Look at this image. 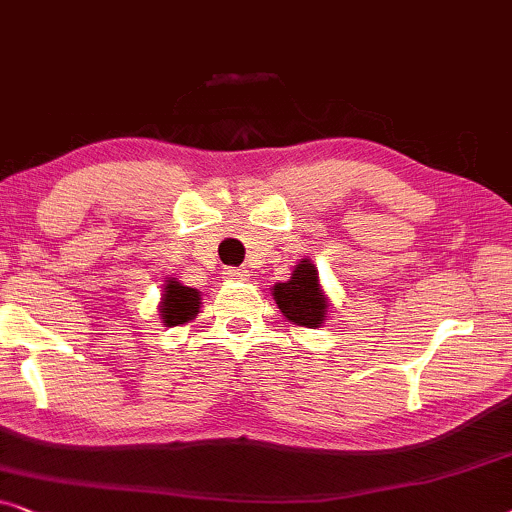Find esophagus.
<instances>
[{"label":"esophagus","mask_w":512,"mask_h":512,"mask_svg":"<svg viewBox=\"0 0 512 512\" xmlns=\"http://www.w3.org/2000/svg\"><path fill=\"white\" fill-rule=\"evenodd\" d=\"M223 275H226V279H230V282H244V279H249L247 270H237V268H226L223 270Z\"/></svg>","instance_id":"obj_1"}]
</instances>
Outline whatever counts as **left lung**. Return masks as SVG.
I'll return each instance as SVG.
<instances>
[{
  "mask_svg": "<svg viewBox=\"0 0 512 512\" xmlns=\"http://www.w3.org/2000/svg\"><path fill=\"white\" fill-rule=\"evenodd\" d=\"M270 291L279 312L291 324L305 328L324 326L331 300L321 289L319 270L310 258H300V263L293 265L291 277L286 282H277Z\"/></svg>",
  "mask_w": 512,
  "mask_h": 512,
  "instance_id": "8db88e82",
  "label": "left lung"
}]
</instances>
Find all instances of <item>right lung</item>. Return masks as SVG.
Instances as JSON below:
<instances>
[{
  "label": "right lung",
  "instance_id": "right-lung-1",
  "mask_svg": "<svg viewBox=\"0 0 512 512\" xmlns=\"http://www.w3.org/2000/svg\"><path fill=\"white\" fill-rule=\"evenodd\" d=\"M202 305L200 291L191 289V286H184L177 282L174 277H165L163 293H160V324L172 328V326H184L188 321L198 317Z\"/></svg>",
  "mask_w": 512,
  "mask_h": 512
}]
</instances>
